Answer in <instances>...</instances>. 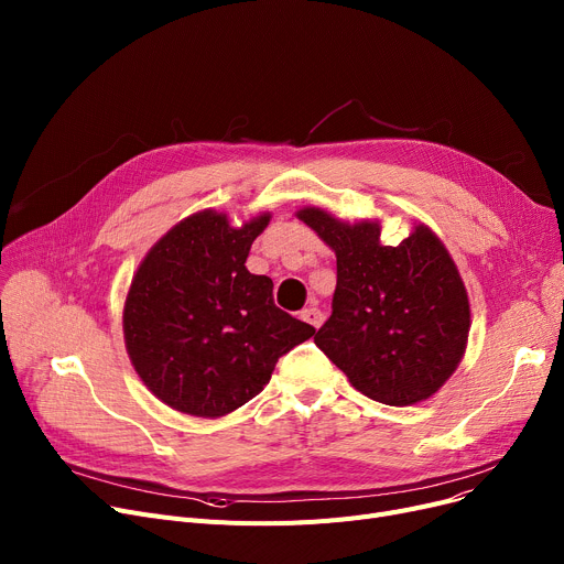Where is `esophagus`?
I'll list each match as a JSON object with an SVG mask.
<instances>
[{"label":"esophagus","instance_id":"esophagus-1","mask_svg":"<svg viewBox=\"0 0 564 564\" xmlns=\"http://www.w3.org/2000/svg\"><path fill=\"white\" fill-rule=\"evenodd\" d=\"M302 319H304V322H308L311 327L319 329V324L324 322V315H322V311H319V308L308 306V308H304V311H302Z\"/></svg>","mask_w":564,"mask_h":564}]
</instances>
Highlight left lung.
<instances>
[{"label":"left lung","instance_id":"left-lung-1","mask_svg":"<svg viewBox=\"0 0 564 564\" xmlns=\"http://www.w3.org/2000/svg\"><path fill=\"white\" fill-rule=\"evenodd\" d=\"M297 217L336 253L332 317L315 345L370 400L406 406L434 395L457 370L470 329L448 249L425 224L383 247L377 221L347 224L319 207Z\"/></svg>","mask_w":564,"mask_h":564}]
</instances>
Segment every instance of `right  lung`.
<instances>
[{
  "mask_svg": "<svg viewBox=\"0 0 564 564\" xmlns=\"http://www.w3.org/2000/svg\"><path fill=\"white\" fill-rule=\"evenodd\" d=\"M270 213L240 228L203 210L175 224L132 279L123 334L130 361L158 400L219 419L256 398L276 361L315 329L274 304L270 276L247 270Z\"/></svg>",
  "mask_w": 564,
  "mask_h": 564,
  "instance_id": "1",
  "label": "right lung"
}]
</instances>
